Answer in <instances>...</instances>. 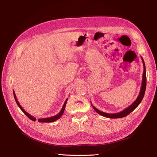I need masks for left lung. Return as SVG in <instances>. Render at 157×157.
<instances>
[{
    "instance_id": "obj_1",
    "label": "left lung",
    "mask_w": 157,
    "mask_h": 157,
    "mask_svg": "<svg viewBox=\"0 0 157 157\" xmlns=\"http://www.w3.org/2000/svg\"><path fill=\"white\" fill-rule=\"evenodd\" d=\"M142 61H143V65H144V73H143V77H142V82H141V89H140V92L139 94V96H137V99H136V101H134L132 104L128 107L127 108H126L124 110L117 113H113V114H111V113H104L103 111H101L98 110L97 108L95 107L93 105L92 107L96 111L98 114L101 115V116H103L105 117H107V118H122L126 116H127L128 115H129L130 113H132L134 109L140 105V103L141 102L142 99L144 98V94H145V88H146V83H147V80H146V70H145V65L144 63V59L141 58Z\"/></svg>"
}]
</instances>
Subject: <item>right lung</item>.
I'll use <instances>...</instances> for the list:
<instances>
[{"instance_id":"1","label":"right lung","mask_w":157,"mask_h":157,"mask_svg":"<svg viewBox=\"0 0 157 157\" xmlns=\"http://www.w3.org/2000/svg\"><path fill=\"white\" fill-rule=\"evenodd\" d=\"M13 93L14 98H15V100H16V103H17V104L18 107L20 108L21 110L23 112V113H24L25 115L27 117H29V118H30V119L32 120L33 121H35L36 118L35 117H33L32 115H31L30 114H29L27 112H26V111L24 110V109H23L22 108V107L20 105V104L19 103V102H18V101H17V98H16V94H15V92H14L13 90ZM67 99H68V98L65 100V103H64V104H63V107H62V109H61V111H60L58 114H57L56 115L52 116V117H48V118H39V119H38V121H39V122H54V121H57L58 119H59V118L61 116H62V115H63V113H64V110H65V108L66 103H67Z\"/></svg>"}]
</instances>
